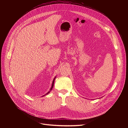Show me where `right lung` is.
Instances as JSON below:
<instances>
[{"label": "right lung", "mask_w": 128, "mask_h": 128, "mask_svg": "<svg viewBox=\"0 0 128 128\" xmlns=\"http://www.w3.org/2000/svg\"><path fill=\"white\" fill-rule=\"evenodd\" d=\"M55 78H56V77L54 78V80H53V81H52V86H51V88H50V91L52 90V88H53V86H54V80H55ZM50 91H49L48 92L46 95H48L50 92ZM46 95H44V96H42V97H43V96H44Z\"/></svg>", "instance_id": "1"}]
</instances>
